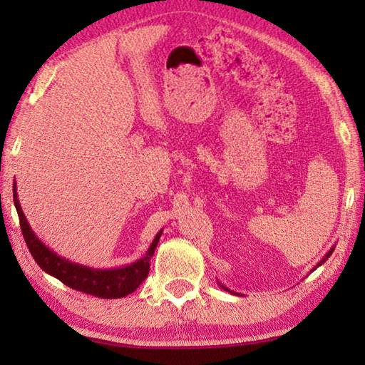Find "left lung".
I'll return each instance as SVG.
<instances>
[{"label":"left lung","instance_id":"8db88e82","mask_svg":"<svg viewBox=\"0 0 365 365\" xmlns=\"http://www.w3.org/2000/svg\"><path fill=\"white\" fill-rule=\"evenodd\" d=\"M333 250H335V246H331V248L329 250V251H327V255L322 257V259H320V261L316 264V265H314V269L311 270V272H314V270H316L317 267H320V265H322L325 261H327V259H329L330 257V255H331V252H333ZM219 282V280H217ZM219 287L220 288H224L225 289V292H228V293H232V294H237V296H242V293H237V292H233V289H230V288H227L225 285H222V283L219 282Z\"/></svg>","mask_w":365,"mask_h":365}]
</instances>
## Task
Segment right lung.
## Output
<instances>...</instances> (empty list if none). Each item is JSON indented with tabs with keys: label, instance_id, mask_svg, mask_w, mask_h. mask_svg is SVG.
Segmentation results:
<instances>
[{
	"label": "right lung",
	"instance_id": "obj_1",
	"mask_svg": "<svg viewBox=\"0 0 365 365\" xmlns=\"http://www.w3.org/2000/svg\"><path fill=\"white\" fill-rule=\"evenodd\" d=\"M12 193H14V206L21 220L24 240H26L29 251L32 252L35 262L46 274L61 280L64 285L71 287L72 289H77V292L98 296V298L103 299H117L133 293L145 282L148 274H150L151 257L159 243L163 228L154 237L153 243L150 245V248H148L145 255L135 262L114 269L88 267V265L72 262L69 259L58 255V252H54L51 248H48L36 237V233L32 230L29 220L26 219V214H24L19 202V196H17L16 180L12 183Z\"/></svg>",
	"mask_w": 365,
	"mask_h": 365
}]
</instances>
